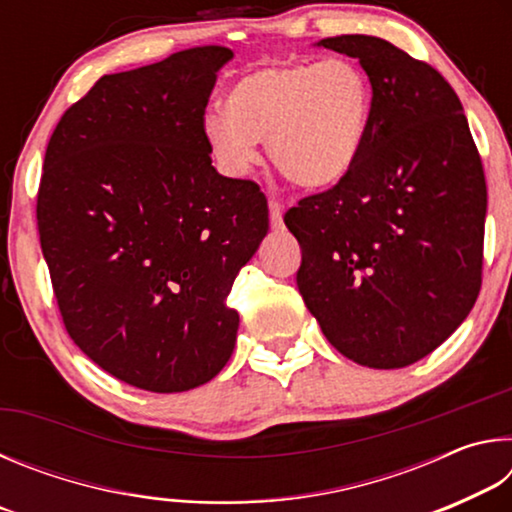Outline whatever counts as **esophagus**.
I'll return each instance as SVG.
<instances>
[{
    "label": "esophagus",
    "mask_w": 512,
    "mask_h": 512,
    "mask_svg": "<svg viewBox=\"0 0 512 512\" xmlns=\"http://www.w3.org/2000/svg\"><path fill=\"white\" fill-rule=\"evenodd\" d=\"M282 210H284V207L277 203V201L268 203V214H271V225H273V228H282Z\"/></svg>",
    "instance_id": "esophagus-1"
}]
</instances>
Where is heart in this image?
Returning a JSON list of instances; mask_svg holds the SVG:
<instances>
[{"label": "heart", "mask_w": 512, "mask_h": 512, "mask_svg": "<svg viewBox=\"0 0 512 512\" xmlns=\"http://www.w3.org/2000/svg\"><path fill=\"white\" fill-rule=\"evenodd\" d=\"M372 108L368 76L350 60L277 63L232 85L225 112H207L205 142L228 178H246L259 144L284 178L307 192L332 189L350 176L366 149Z\"/></svg>", "instance_id": "b5f03b06"}]
</instances>
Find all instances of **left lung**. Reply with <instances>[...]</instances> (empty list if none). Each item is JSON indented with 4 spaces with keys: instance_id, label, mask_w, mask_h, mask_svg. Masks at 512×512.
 I'll list each match as a JSON object with an SVG mask.
<instances>
[{
    "instance_id": "left-lung-1",
    "label": "left lung",
    "mask_w": 512,
    "mask_h": 512,
    "mask_svg": "<svg viewBox=\"0 0 512 512\" xmlns=\"http://www.w3.org/2000/svg\"><path fill=\"white\" fill-rule=\"evenodd\" d=\"M318 47L359 58L375 108L357 167L284 214L298 289L327 341L368 368H404L454 334L481 289L488 189L443 76L375 36Z\"/></svg>"
}]
</instances>
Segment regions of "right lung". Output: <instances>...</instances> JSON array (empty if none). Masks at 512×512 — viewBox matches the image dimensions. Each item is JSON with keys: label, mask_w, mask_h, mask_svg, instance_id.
<instances>
[{"label": "right lung", "mask_w": 512, "mask_h": 512, "mask_svg": "<svg viewBox=\"0 0 512 512\" xmlns=\"http://www.w3.org/2000/svg\"><path fill=\"white\" fill-rule=\"evenodd\" d=\"M225 47L106 74L60 117L38 232L72 341L126 384L183 393L232 357L225 305L268 232L253 180L212 167L203 115Z\"/></svg>", "instance_id": "add662e5"}]
</instances>
